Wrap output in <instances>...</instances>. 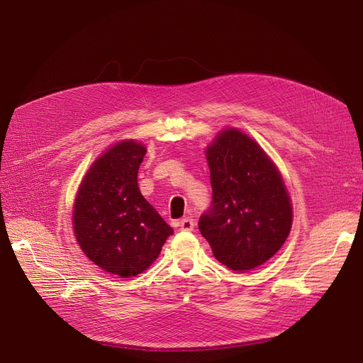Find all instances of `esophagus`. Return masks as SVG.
Instances as JSON below:
<instances>
[{
    "instance_id": "1",
    "label": "esophagus",
    "mask_w": 363,
    "mask_h": 363,
    "mask_svg": "<svg viewBox=\"0 0 363 363\" xmlns=\"http://www.w3.org/2000/svg\"><path fill=\"white\" fill-rule=\"evenodd\" d=\"M179 227L182 231H193L194 228V220L193 218H184L179 220Z\"/></svg>"
}]
</instances>
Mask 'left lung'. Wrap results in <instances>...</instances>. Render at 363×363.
I'll return each instance as SVG.
<instances>
[{"instance_id":"left-lung-1","label":"left lung","mask_w":363,"mask_h":363,"mask_svg":"<svg viewBox=\"0 0 363 363\" xmlns=\"http://www.w3.org/2000/svg\"><path fill=\"white\" fill-rule=\"evenodd\" d=\"M212 204L199 230L213 257L234 272L269 261L288 239L292 203L273 160L239 129L219 132L206 148Z\"/></svg>"}]
</instances>
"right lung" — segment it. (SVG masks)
I'll return each mask as SVG.
<instances>
[{"instance_id": "right-lung-1", "label": "right lung", "mask_w": 363, "mask_h": 363, "mask_svg": "<svg viewBox=\"0 0 363 363\" xmlns=\"http://www.w3.org/2000/svg\"><path fill=\"white\" fill-rule=\"evenodd\" d=\"M145 152L133 139L108 148L87 170L74 201L78 245L91 262L120 277L145 272L173 234L138 186Z\"/></svg>"}]
</instances>
